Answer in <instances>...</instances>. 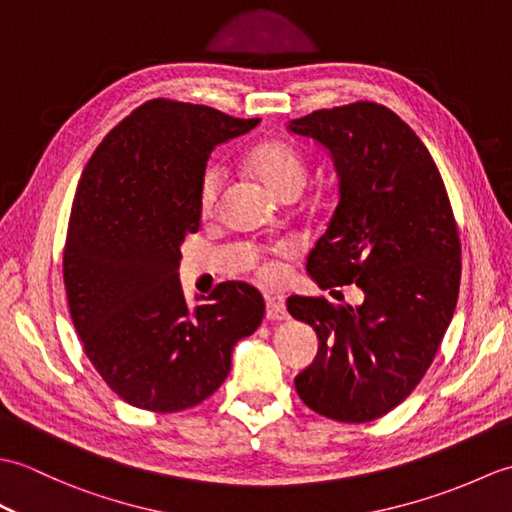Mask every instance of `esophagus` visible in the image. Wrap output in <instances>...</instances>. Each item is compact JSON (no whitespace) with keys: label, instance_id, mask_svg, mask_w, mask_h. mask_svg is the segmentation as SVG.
<instances>
[{"label":"esophagus","instance_id":"1","mask_svg":"<svg viewBox=\"0 0 512 512\" xmlns=\"http://www.w3.org/2000/svg\"><path fill=\"white\" fill-rule=\"evenodd\" d=\"M266 319H270V321H284V319H288L286 303L281 301V299H268L266 301Z\"/></svg>","mask_w":512,"mask_h":512}]
</instances>
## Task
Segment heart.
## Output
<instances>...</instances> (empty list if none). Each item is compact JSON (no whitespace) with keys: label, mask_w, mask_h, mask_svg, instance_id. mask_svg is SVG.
Returning <instances> with one entry per match:
<instances>
[{"label":"heart","mask_w":512,"mask_h":512,"mask_svg":"<svg viewBox=\"0 0 512 512\" xmlns=\"http://www.w3.org/2000/svg\"><path fill=\"white\" fill-rule=\"evenodd\" d=\"M248 165L255 176L264 182V187L270 193H275L277 198H288V195H295L297 198L301 189L306 187V160H303L295 147L284 143V140H266V143L255 147L248 158ZM224 180L226 169L220 162H211L204 169L198 191V204L204 215L213 213L217 200H220ZM277 253H290V246H279ZM250 266H253L255 275L262 281H273L277 277V264L273 259L253 257V264Z\"/></svg>","instance_id":"1"}]
</instances>
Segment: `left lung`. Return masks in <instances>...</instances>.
<instances>
[{
	"mask_svg": "<svg viewBox=\"0 0 512 512\" xmlns=\"http://www.w3.org/2000/svg\"><path fill=\"white\" fill-rule=\"evenodd\" d=\"M330 151L339 204L308 257L325 288L356 284L361 306L288 299L319 336L299 398L336 422H369L398 407L427 374L460 292L462 246L440 171L416 132L385 105L356 101L290 121Z\"/></svg>",
	"mask_w": 512,
	"mask_h": 512,
	"instance_id": "8db88e82",
	"label": "left lung"
}]
</instances>
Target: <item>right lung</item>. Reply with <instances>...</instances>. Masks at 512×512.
Masks as SVG:
<instances>
[{"instance_id":"obj_1","label":"right lung","mask_w":512,"mask_h":512,"mask_svg":"<svg viewBox=\"0 0 512 512\" xmlns=\"http://www.w3.org/2000/svg\"><path fill=\"white\" fill-rule=\"evenodd\" d=\"M257 123L154 99L81 173L63 248L70 317L96 372L138 409L173 413L209 398L235 343L264 319V297L244 281L217 284L189 308L178 279L180 244L200 228L206 160Z\"/></svg>"}]
</instances>
